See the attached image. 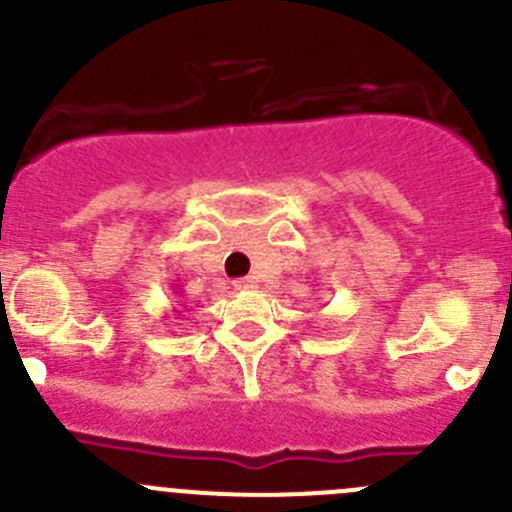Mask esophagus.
I'll return each instance as SVG.
<instances>
[{
	"label": "esophagus",
	"instance_id": "obj_1",
	"mask_svg": "<svg viewBox=\"0 0 512 512\" xmlns=\"http://www.w3.org/2000/svg\"><path fill=\"white\" fill-rule=\"evenodd\" d=\"M232 287L240 289V292H247V289H255V280H250V277H242V280L232 282Z\"/></svg>",
	"mask_w": 512,
	"mask_h": 512
}]
</instances>
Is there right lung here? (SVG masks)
<instances>
[{
	"mask_svg": "<svg viewBox=\"0 0 512 512\" xmlns=\"http://www.w3.org/2000/svg\"><path fill=\"white\" fill-rule=\"evenodd\" d=\"M175 312H178V309H175Z\"/></svg>",
	"mask_w": 512,
	"mask_h": 512,
	"instance_id": "obj_1",
	"label": "right lung"
}]
</instances>
